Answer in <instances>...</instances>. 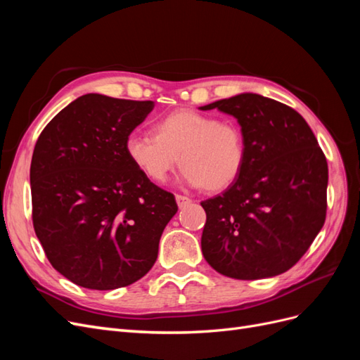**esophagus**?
I'll list each match as a JSON object with an SVG mask.
<instances>
[{
    "instance_id": "obj_1",
    "label": "esophagus",
    "mask_w": 360,
    "mask_h": 360,
    "mask_svg": "<svg viewBox=\"0 0 360 360\" xmlns=\"http://www.w3.org/2000/svg\"><path fill=\"white\" fill-rule=\"evenodd\" d=\"M176 201H177V205L180 207V209H183V207H186L188 204H191V198L184 197V195H176Z\"/></svg>"
}]
</instances>
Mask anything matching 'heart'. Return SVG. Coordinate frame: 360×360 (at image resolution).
<instances>
[{
	"label": "heart",
	"instance_id": "heart-1",
	"mask_svg": "<svg viewBox=\"0 0 360 360\" xmlns=\"http://www.w3.org/2000/svg\"><path fill=\"white\" fill-rule=\"evenodd\" d=\"M126 155L151 183L167 181L179 158L184 181L207 192H221L240 177L246 143L242 127L234 120L177 110L159 118L151 135H130Z\"/></svg>",
	"mask_w": 360,
	"mask_h": 360
}]
</instances>
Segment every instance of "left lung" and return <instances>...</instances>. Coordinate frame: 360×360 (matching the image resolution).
Returning a JSON list of instances; mask_svg holds the SVG:
<instances>
[{"mask_svg": "<svg viewBox=\"0 0 360 360\" xmlns=\"http://www.w3.org/2000/svg\"><path fill=\"white\" fill-rule=\"evenodd\" d=\"M200 110L233 115L246 143L240 177L201 202L205 261L234 279L284 274L309 249L326 219L329 171L317 138L297 111L255 93Z\"/></svg>", "mask_w": 360, "mask_h": 360, "instance_id": "8db88e82", "label": "left lung"}]
</instances>
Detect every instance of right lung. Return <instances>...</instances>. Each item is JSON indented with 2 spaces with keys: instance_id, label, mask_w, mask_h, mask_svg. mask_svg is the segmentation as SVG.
Listing matches in <instances>:
<instances>
[{
  "instance_id": "1",
  "label": "right lung",
  "mask_w": 360,
  "mask_h": 360,
  "mask_svg": "<svg viewBox=\"0 0 360 360\" xmlns=\"http://www.w3.org/2000/svg\"><path fill=\"white\" fill-rule=\"evenodd\" d=\"M151 101L84 94L53 117L31 159L32 224L49 263L73 284L115 290L143 278L177 213L174 195L129 160L126 139Z\"/></svg>"
}]
</instances>
